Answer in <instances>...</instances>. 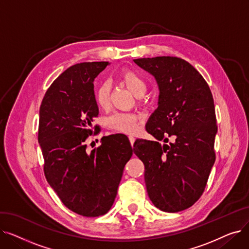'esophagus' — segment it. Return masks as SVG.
<instances>
[{"mask_svg":"<svg viewBox=\"0 0 249 249\" xmlns=\"http://www.w3.org/2000/svg\"><path fill=\"white\" fill-rule=\"evenodd\" d=\"M129 141H130V143H131V145H132V147H133V144H134L135 138H134V137H131V136H130V137H129Z\"/></svg>","mask_w":249,"mask_h":249,"instance_id":"obj_1","label":"esophagus"}]
</instances>
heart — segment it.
<instances>
[{
	"mask_svg": "<svg viewBox=\"0 0 249 249\" xmlns=\"http://www.w3.org/2000/svg\"><path fill=\"white\" fill-rule=\"evenodd\" d=\"M121 82L132 91V93L142 99V96L146 93L147 83L137 71L126 69L123 70L119 75ZM111 89L108 83H102L95 90V101L101 108H107L110 104ZM109 125L116 131L133 134L138 130L140 123L139 117L135 114L118 113L109 118Z\"/></svg>",
	"mask_w": 249,
	"mask_h": 249,
	"instance_id": "obj_1",
	"label": "heart"
}]
</instances>
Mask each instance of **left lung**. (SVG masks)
<instances>
[{
    "label": "left lung",
    "mask_w": 249,
    "mask_h": 249,
    "mask_svg": "<svg viewBox=\"0 0 249 249\" xmlns=\"http://www.w3.org/2000/svg\"><path fill=\"white\" fill-rule=\"evenodd\" d=\"M134 62L150 72L160 88L159 107L146 124V131L156 141L137 139L133 146L144 163L149 199L164 212L186 210L204 193L216 160L217 122L211 89L201 73L179 57ZM168 137L175 142L168 146L158 142H168Z\"/></svg>",
    "instance_id": "left-lung-1"
}]
</instances>
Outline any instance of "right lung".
I'll return each instance as SVG.
<instances>
[{
  "label": "right lung",
  "instance_id": "1",
  "mask_svg": "<svg viewBox=\"0 0 249 249\" xmlns=\"http://www.w3.org/2000/svg\"><path fill=\"white\" fill-rule=\"evenodd\" d=\"M108 61L83 62L63 71L46 90L39 110L38 142L44 175L62 204L85 217L108 213L117 196L124 166L133 154L124 134L104 136L87 151V139L99 109L94 80Z\"/></svg>",
  "mask_w": 249,
  "mask_h": 249
}]
</instances>
